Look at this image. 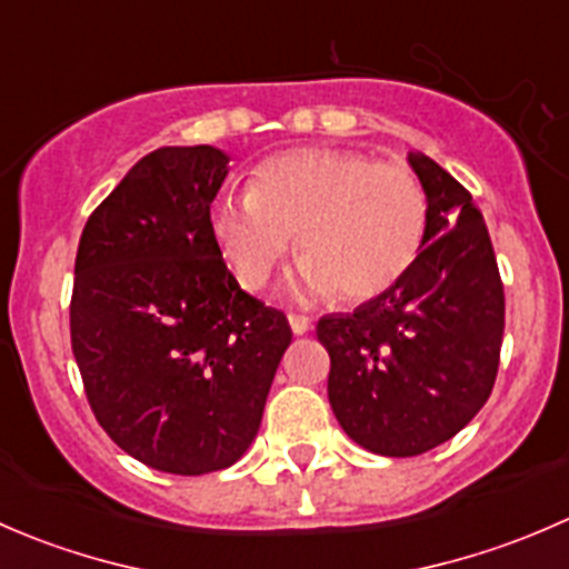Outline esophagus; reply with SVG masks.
<instances>
[{
    "instance_id": "1",
    "label": "esophagus",
    "mask_w": 569,
    "mask_h": 569,
    "mask_svg": "<svg viewBox=\"0 0 569 569\" xmlns=\"http://www.w3.org/2000/svg\"><path fill=\"white\" fill-rule=\"evenodd\" d=\"M289 325H291V332H295V336H306V332L313 327V321L308 317H302V313H289Z\"/></svg>"
}]
</instances>
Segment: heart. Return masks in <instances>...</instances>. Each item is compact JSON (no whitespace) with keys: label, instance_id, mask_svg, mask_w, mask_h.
Returning a JSON list of instances; mask_svg holds the SVG:
<instances>
[{"label":"heart","instance_id":"obj_1","mask_svg":"<svg viewBox=\"0 0 569 569\" xmlns=\"http://www.w3.org/2000/svg\"><path fill=\"white\" fill-rule=\"evenodd\" d=\"M429 222L427 187L405 164L302 148L263 162L244 194L217 200L211 237L244 289H263L297 237L306 295L366 302L416 267Z\"/></svg>","mask_w":569,"mask_h":569}]
</instances>
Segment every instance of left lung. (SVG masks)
Listing matches in <instances>:
<instances>
[{
  "label": "left lung",
  "mask_w": 569,
  "mask_h": 569,
  "mask_svg": "<svg viewBox=\"0 0 569 569\" xmlns=\"http://www.w3.org/2000/svg\"><path fill=\"white\" fill-rule=\"evenodd\" d=\"M432 222L416 267L347 317H321L327 396L343 432L382 457L446 443L485 407L503 338V283L470 192L423 153Z\"/></svg>",
  "instance_id": "left-lung-1"
}]
</instances>
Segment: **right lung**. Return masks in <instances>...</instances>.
<instances>
[{"mask_svg":"<svg viewBox=\"0 0 569 569\" xmlns=\"http://www.w3.org/2000/svg\"><path fill=\"white\" fill-rule=\"evenodd\" d=\"M228 157H142L88 217L73 267L71 347L101 429L134 460L214 473L248 451L280 358L283 311L239 289L211 237Z\"/></svg>","mask_w":569,"mask_h":569,"instance_id":"obj_1","label":"right lung"}]
</instances>
